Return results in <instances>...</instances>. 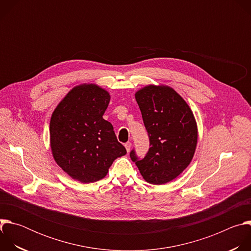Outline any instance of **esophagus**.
Masks as SVG:
<instances>
[{"mask_svg":"<svg viewBox=\"0 0 251 251\" xmlns=\"http://www.w3.org/2000/svg\"><path fill=\"white\" fill-rule=\"evenodd\" d=\"M131 146H132V143H131V142H127V143H125V148H126V150H127V152H129V151H130Z\"/></svg>","mask_w":251,"mask_h":251,"instance_id":"obj_1","label":"esophagus"}]
</instances>
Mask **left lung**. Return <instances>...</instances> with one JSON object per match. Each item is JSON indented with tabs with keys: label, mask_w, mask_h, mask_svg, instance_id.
Segmentation results:
<instances>
[{
	"label": "left lung",
	"mask_w": 251,
	"mask_h": 251,
	"mask_svg": "<svg viewBox=\"0 0 251 251\" xmlns=\"http://www.w3.org/2000/svg\"><path fill=\"white\" fill-rule=\"evenodd\" d=\"M135 97L150 148L144 158L138 157L133 149L130 158L148 183L166 184L193 159L198 141L195 117L186 101L170 87L149 85Z\"/></svg>",
	"instance_id": "1"
}]
</instances>
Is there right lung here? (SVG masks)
<instances>
[{
  "label": "right lung",
  "instance_id": "add662e5",
  "mask_svg": "<svg viewBox=\"0 0 251 251\" xmlns=\"http://www.w3.org/2000/svg\"><path fill=\"white\" fill-rule=\"evenodd\" d=\"M110 95L93 85L74 88L52 113L50 133L53 158L81 183L103 178L117 157L127 151L110 122L103 119Z\"/></svg>",
  "mask_w": 251,
  "mask_h": 251
}]
</instances>
